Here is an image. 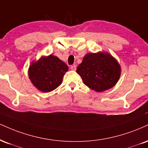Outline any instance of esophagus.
<instances>
[{
	"label": "esophagus",
	"mask_w": 148,
	"mask_h": 148,
	"mask_svg": "<svg viewBox=\"0 0 148 148\" xmlns=\"http://www.w3.org/2000/svg\"><path fill=\"white\" fill-rule=\"evenodd\" d=\"M70 68H71V69H72V70L75 71L76 69V65H72Z\"/></svg>",
	"instance_id": "obj_1"
}]
</instances>
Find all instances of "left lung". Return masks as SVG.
<instances>
[{"instance_id":"1","label":"left lung","mask_w":148,"mask_h":148,"mask_svg":"<svg viewBox=\"0 0 148 148\" xmlns=\"http://www.w3.org/2000/svg\"><path fill=\"white\" fill-rule=\"evenodd\" d=\"M121 72L117 60L106 52L88 53L76 68L84 84L97 92L114 86L120 78Z\"/></svg>"}]
</instances>
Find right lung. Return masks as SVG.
I'll return each mask as SVG.
<instances>
[{
    "mask_svg": "<svg viewBox=\"0 0 148 148\" xmlns=\"http://www.w3.org/2000/svg\"><path fill=\"white\" fill-rule=\"evenodd\" d=\"M68 70L64 62L54 55L42 56L32 62L28 70L29 78L33 85L42 92L53 91L61 84L63 76Z\"/></svg>",
    "mask_w": 148,
    "mask_h": 148,
    "instance_id": "obj_1",
    "label": "right lung"
}]
</instances>
